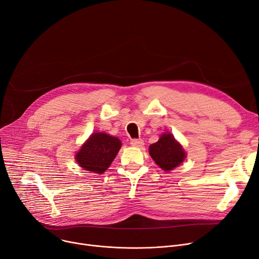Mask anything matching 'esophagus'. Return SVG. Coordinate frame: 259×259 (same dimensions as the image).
<instances>
[{"mask_svg": "<svg viewBox=\"0 0 259 259\" xmlns=\"http://www.w3.org/2000/svg\"><path fill=\"white\" fill-rule=\"evenodd\" d=\"M131 145L135 148H143L145 143L143 140H132L131 141Z\"/></svg>", "mask_w": 259, "mask_h": 259, "instance_id": "obj_1", "label": "esophagus"}]
</instances>
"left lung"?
<instances>
[{
  "mask_svg": "<svg viewBox=\"0 0 259 259\" xmlns=\"http://www.w3.org/2000/svg\"><path fill=\"white\" fill-rule=\"evenodd\" d=\"M149 153L155 163L163 170L174 169L186 157L184 149L169 132L161 134L158 142L149 147Z\"/></svg>",
  "mask_w": 259,
  "mask_h": 259,
  "instance_id": "obj_1",
  "label": "left lung"
}]
</instances>
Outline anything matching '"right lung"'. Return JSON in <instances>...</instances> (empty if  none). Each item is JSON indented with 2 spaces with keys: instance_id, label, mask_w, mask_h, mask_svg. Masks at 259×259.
Wrapping results in <instances>:
<instances>
[{
  "instance_id": "right-lung-1",
  "label": "right lung",
  "mask_w": 259,
  "mask_h": 259,
  "mask_svg": "<svg viewBox=\"0 0 259 259\" xmlns=\"http://www.w3.org/2000/svg\"><path fill=\"white\" fill-rule=\"evenodd\" d=\"M122 143L117 137L106 133H93L76 154L77 163L85 170L103 174L109 167Z\"/></svg>"
}]
</instances>
